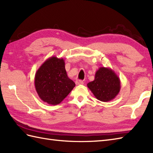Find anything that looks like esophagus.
<instances>
[{"label":"esophagus","mask_w":153,"mask_h":153,"mask_svg":"<svg viewBox=\"0 0 153 153\" xmlns=\"http://www.w3.org/2000/svg\"><path fill=\"white\" fill-rule=\"evenodd\" d=\"M76 85H83V82L82 80H76Z\"/></svg>","instance_id":"1"}]
</instances>
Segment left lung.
<instances>
[{"instance_id": "obj_1", "label": "left lung", "mask_w": 153, "mask_h": 153, "mask_svg": "<svg viewBox=\"0 0 153 153\" xmlns=\"http://www.w3.org/2000/svg\"><path fill=\"white\" fill-rule=\"evenodd\" d=\"M87 87L96 98L108 102L118 95L120 90V79L110 68L100 67L96 71L95 79L87 83Z\"/></svg>"}]
</instances>
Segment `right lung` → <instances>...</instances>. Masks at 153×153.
<instances>
[{
	"label": "right lung",
	"mask_w": 153,
	"mask_h": 153,
	"mask_svg": "<svg viewBox=\"0 0 153 153\" xmlns=\"http://www.w3.org/2000/svg\"><path fill=\"white\" fill-rule=\"evenodd\" d=\"M75 86L76 84L68 76L62 58H48L35 74V89L39 98L48 105L60 104Z\"/></svg>",
	"instance_id": "right-lung-1"
}]
</instances>
